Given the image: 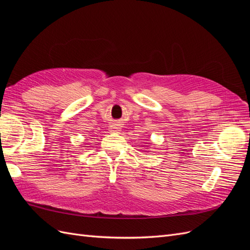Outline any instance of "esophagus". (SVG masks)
<instances>
[{
    "instance_id": "1",
    "label": "esophagus",
    "mask_w": 250,
    "mask_h": 250,
    "mask_svg": "<svg viewBox=\"0 0 250 250\" xmlns=\"http://www.w3.org/2000/svg\"><path fill=\"white\" fill-rule=\"evenodd\" d=\"M111 127V130L112 131H119L120 129H121V128H120V125H112V126H110Z\"/></svg>"
}]
</instances>
